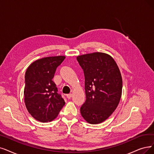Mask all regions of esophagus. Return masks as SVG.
I'll list each match as a JSON object with an SVG mask.
<instances>
[{"label": "esophagus", "mask_w": 154, "mask_h": 154, "mask_svg": "<svg viewBox=\"0 0 154 154\" xmlns=\"http://www.w3.org/2000/svg\"><path fill=\"white\" fill-rule=\"evenodd\" d=\"M71 97H72V95H71V94H67V95H66V97H67V99H70V98H71Z\"/></svg>", "instance_id": "1"}]
</instances>
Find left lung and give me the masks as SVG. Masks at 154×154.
Here are the masks:
<instances>
[{
    "mask_svg": "<svg viewBox=\"0 0 154 154\" xmlns=\"http://www.w3.org/2000/svg\"><path fill=\"white\" fill-rule=\"evenodd\" d=\"M85 75L86 100L80 107L88 123L106 120L118 107L122 81L119 67L109 55L95 52L76 57Z\"/></svg>",
    "mask_w": 154,
    "mask_h": 154,
    "instance_id": "1",
    "label": "left lung"
}]
</instances>
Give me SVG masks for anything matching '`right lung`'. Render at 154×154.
Returning a JSON list of instances; mask_svg holds the SVG:
<instances>
[{"label":"right lung","instance_id":"right-lung-1","mask_svg":"<svg viewBox=\"0 0 154 154\" xmlns=\"http://www.w3.org/2000/svg\"><path fill=\"white\" fill-rule=\"evenodd\" d=\"M64 59V56L42 58L35 61L26 71L24 102L29 113L40 122L54 120L65 104L52 80Z\"/></svg>","mask_w":154,"mask_h":154}]
</instances>
